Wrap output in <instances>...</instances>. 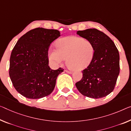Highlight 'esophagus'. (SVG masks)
Here are the masks:
<instances>
[{"label":"esophagus","instance_id":"1","mask_svg":"<svg viewBox=\"0 0 131 131\" xmlns=\"http://www.w3.org/2000/svg\"><path fill=\"white\" fill-rule=\"evenodd\" d=\"M67 73H68V74H72V71H68V70H66L65 71Z\"/></svg>","mask_w":131,"mask_h":131}]
</instances>
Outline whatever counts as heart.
I'll use <instances>...</instances> for the list:
<instances>
[{
    "instance_id": "1",
    "label": "heart",
    "mask_w": 131,
    "mask_h": 131,
    "mask_svg": "<svg viewBox=\"0 0 131 131\" xmlns=\"http://www.w3.org/2000/svg\"><path fill=\"white\" fill-rule=\"evenodd\" d=\"M56 49L49 51V58L54 65H59L66 59L68 67L75 70H81L90 65L95 53L91 40L78 36H68L56 42Z\"/></svg>"
}]
</instances>
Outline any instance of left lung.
<instances>
[{
	"mask_svg": "<svg viewBox=\"0 0 131 131\" xmlns=\"http://www.w3.org/2000/svg\"><path fill=\"white\" fill-rule=\"evenodd\" d=\"M77 34L91 40L95 53L91 63L82 71V78L76 82V87L85 96L104 97L114 90L119 74L118 50L107 35L96 29L77 31Z\"/></svg>",
	"mask_w": 131,
	"mask_h": 131,
	"instance_id": "1",
	"label": "left lung"
}]
</instances>
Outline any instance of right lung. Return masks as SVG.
I'll return each instance as SVG.
<instances>
[{"label":"right lung","mask_w":131,"mask_h":131,"mask_svg":"<svg viewBox=\"0 0 131 131\" xmlns=\"http://www.w3.org/2000/svg\"><path fill=\"white\" fill-rule=\"evenodd\" d=\"M60 36L57 30L39 27L27 32L17 41L10 58L9 76L21 95L39 99L53 92L58 75L64 69L50 68L48 50Z\"/></svg>","instance_id":"add662e5"}]
</instances>
